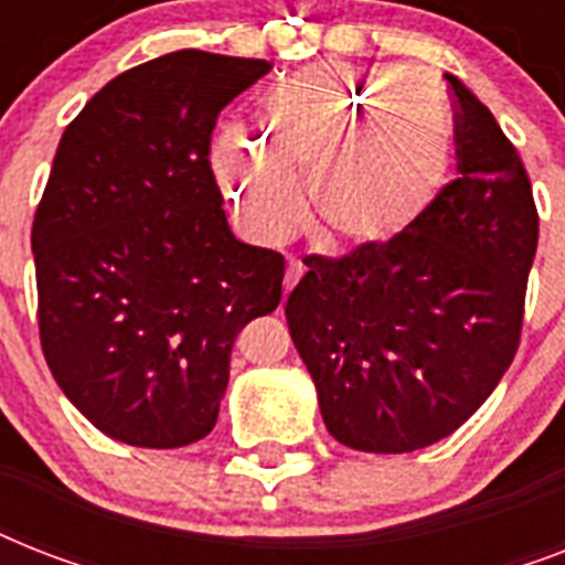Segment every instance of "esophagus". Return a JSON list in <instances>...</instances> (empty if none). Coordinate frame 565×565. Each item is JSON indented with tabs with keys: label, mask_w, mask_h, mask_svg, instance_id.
Here are the masks:
<instances>
[{
	"label": "esophagus",
	"mask_w": 565,
	"mask_h": 565,
	"mask_svg": "<svg viewBox=\"0 0 565 565\" xmlns=\"http://www.w3.org/2000/svg\"><path fill=\"white\" fill-rule=\"evenodd\" d=\"M301 275H305V269H301L299 264H290V266H287V273H284V296H287V292H290L292 287L299 284Z\"/></svg>",
	"instance_id": "esophagus-1"
}]
</instances>
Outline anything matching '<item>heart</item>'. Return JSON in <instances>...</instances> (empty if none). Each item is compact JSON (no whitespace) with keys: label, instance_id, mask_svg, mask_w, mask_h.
Returning <instances> with one entry per match:
<instances>
[{"label":"heart","instance_id":"b5f03b06","mask_svg":"<svg viewBox=\"0 0 565 565\" xmlns=\"http://www.w3.org/2000/svg\"><path fill=\"white\" fill-rule=\"evenodd\" d=\"M213 175L252 243L278 246L305 222L322 243L381 248L413 231L455 170V122L437 84L402 66L310 64L260 102V140L225 131Z\"/></svg>","mask_w":565,"mask_h":565}]
</instances>
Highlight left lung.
<instances>
[{
    "instance_id": "8db88e82",
    "label": "left lung",
    "mask_w": 565,
    "mask_h": 565,
    "mask_svg": "<svg viewBox=\"0 0 565 565\" xmlns=\"http://www.w3.org/2000/svg\"><path fill=\"white\" fill-rule=\"evenodd\" d=\"M460 179L390 246L308 255L287 326L331 437L404 455L455 434L513 363L540 216L487 105L455 75Z\"/></svg>"
}]
</instances>
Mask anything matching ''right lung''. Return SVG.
<instances>
[{"mask_svg": "<svg viewBox=\"0 0 565 565\" xmlns=\"http://www.w3.org/2000/svg\"><path fill=\"white\" fill-rule=\"evenodd\" d=\"M269 70L170 52L110 78L57 143L31 225L40 345L126 446L207 437L234 340L281 301L284 257L231 234L207 158L220 110Z\"/></svg>", "mask_w": 565, "mask_h": 565, "instance_id": "obj_1", "label": "right lung"}]
</instances>
